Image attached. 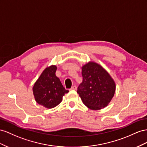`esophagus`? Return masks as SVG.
<instances>
[{
	"instance_id": "esophagus-1",
	"label": "esophagus",
	"mask_w": 147,
	"mask_h": 147,
	"mask_svg": "<svg viewBox=\"0 0 147 147\" xmlns=\"http://www.w3.org/2000/svg\"><path fill=\"white\" fill-rule=\"evenodd\" d=\"M77 89V87L76 86H73L71 87V88L70 89V90H76Z\"/></svg>"
}]
</instances>
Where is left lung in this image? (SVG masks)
I'll use <instances>...</instances> for the list:
<instances>
[{"mask_svg":"<svg viewBox=\"0 0 147 147\" xmlns=\"http://www.w3.org/2000/svg\"><path fill=\"white\" fill-rule=\"evenodd\" d=\"M82 82L77 93L83 103L91 110H100L108 105L114 96V81L102 67L94 62L82 66Z\"/></svg>","mask_w":147,"mask_h":147,"instance_id":"obj_1","label":"left lung"}]
</instances>
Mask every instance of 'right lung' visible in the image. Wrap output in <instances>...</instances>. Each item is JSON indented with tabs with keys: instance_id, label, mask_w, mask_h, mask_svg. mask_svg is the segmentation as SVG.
Instances as JSON below:
<instances>
[{
	"instance_id": "add662e5",
	"label": "right lung",
	"mask_w": 147,
	"mask_h": 147,
	"mask_svg": "<svg viewBox=\"0 0 147 147\" xmlns=\"http://www.w3.org/2000/svg\"><path fill=\"white\" fill-rule=\"evenodd\" d=\"M57 66L52 65L46 68L33 87L36 101L47 108L57 106L62 101L63 96L68 93L55 75Z\"/></svg>"
}]
</instances>
